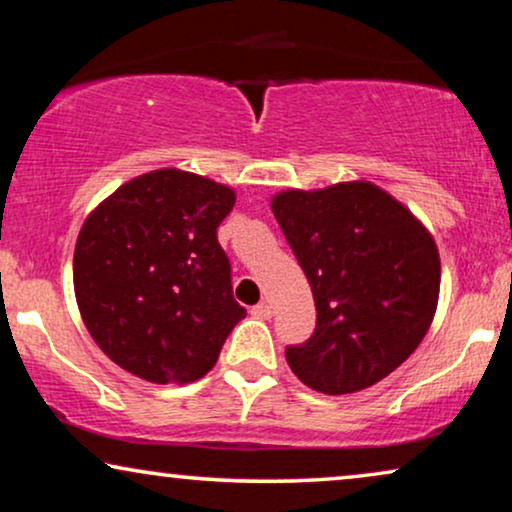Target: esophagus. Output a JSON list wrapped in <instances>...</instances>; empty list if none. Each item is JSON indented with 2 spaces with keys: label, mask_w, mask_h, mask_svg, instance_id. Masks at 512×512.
<instances>
[{
  "label": "esophagus",
  "mask_w": 512,
  "mask_h": 512,
  "mask_svg": "<svg viewBox=\"0 0 512 512\" xmlns=\"http://www.w3.org/2000/svg\"><path fill=\"white\" fill-rule=\"evenodd\" d=\"M275 310H272L270 303H258L256 307H251V317L254 319H270Z\"/></svg>",
  "instance_id": "esophagus-1"
}]
</instances>
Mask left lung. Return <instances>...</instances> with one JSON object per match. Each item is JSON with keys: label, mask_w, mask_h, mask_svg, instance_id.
I'll use <instances>...</instances> for the list:
<instances>
[{"label": "left lung", "mask_w": 512, "mask_h": 512, "mask_svg": "<svg viewBox=\"0 0 512 512\" xmlns=\"http://www.w3.org/2000/svg\"><path fill=\"white\" fill-rule=\"evenodd\" d=\"M317 307V331L286 349L307 387L354 394L384 380L429 331L440 293L433 235L373 181L272 195Z\"/></svg>", "instance_id": "1"}]
</instances>
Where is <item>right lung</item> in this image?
<instances>
[{
	"mask_svg": "<svg viewBox=\"0 0 512 512\" xmlns=\"http://www.w3.org/2000/svg\"><path fill=\"white\" fill-rule=\"evenodd\" d=\"M235 191L165 167L130 179L83 221L74 293L97 347L153 384L205 377L247 310L216 228Z\"/></svg>",
	"mask_w": 512,
	"mask_h": 512,
	"instance_id": "add662e5",
	"label": "right lung"
}]
</instances>
